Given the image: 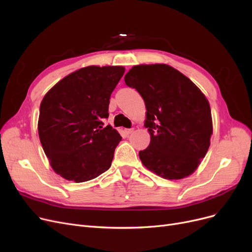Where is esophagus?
<instances>
[{"label": "esophagus", "mask_w": 252, "mask_h": 252, "mask_svg": "<svg viewBox=\"0 0 252 252\" xmlns=\"http://www.w3.org/2000/svg\"><path fill=\"white\" fill-rule=\"evenodd\" d=\"M133 130H134V128H133V127H132V128H126V129H125V132H126V135H129L130 133H133Z\"/></svg>", "instance_id": "34e87169"}]
</instances>
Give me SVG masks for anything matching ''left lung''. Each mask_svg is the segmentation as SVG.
I'll return each mask as SVG.
<instances>
[{
	"label": "left lung",
	"instance_id": "left-lung-1",
	"mask_svg": "<svg viewBox=\"0 0 252 252\" xmlns=\"http://www.w3.org/2000/svg\"><path fill=\"white\" fill-rule=\"evenodd\" d=\"M125 82L143 97L149 146L139 151L143 165L165 179L190 175L210 146L212 118L203 93L168 64L135 65Z\"/></svg>",
	"mask_w": 252,
	"mask_h": 252
}]
</instances>
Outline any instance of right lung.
I'll return each instance as SVG.
<instances>
[{"label":"right lung","mask_w":252,"mask_h":252,"mask_svg":"<svg viewBox=\"0 0 252 252\" xmlns=\"http://www.w3.org/2000/svg\"><path fill=\"white\" fill-rule=\"evenodd\" d=\"M125 73L124 67L82 68L65 76L43 97L39 138L54 172L84 182L111 166L122 137L108 118L110 96Z\"/></svg>","instance_id":"right-lung-1"}]
</instances>
